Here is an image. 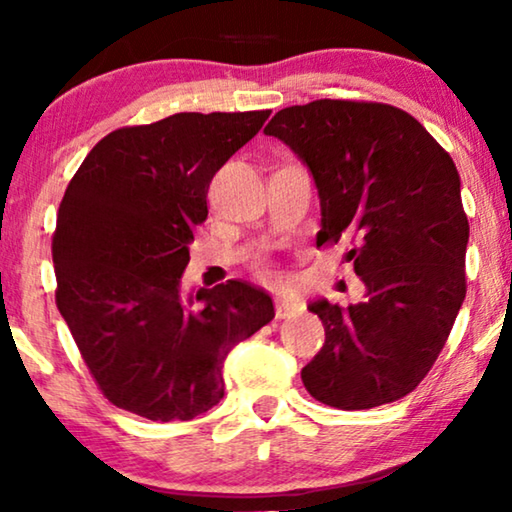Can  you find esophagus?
I'll return each mask as SVG.
<instances>
[{"mask_svg": "<svg viewBox=\"0 0 512 512\" xmlns=\"http://www.w3.org/2000/svg\"><path fill=\"white\" fill-rule=\"evenodd\" d=\"M298 310H300V303H298L296 298L277 296V300H275V314H277V319L291 317V314H296Z\"/></svg>", "mask_w": 512, "mask_h": 512, "instance_id": "34e87169", "label": "esophagus"}]
</instances>
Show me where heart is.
<instances>
[{
	"label": "heart",
	"mask_w": 512,
	"mask_h": 512,
	"mask_svg": "<svg viewBox=\"0 0 512 512\" xmlns=\"http://www.w3.org/2000/svg\"><path fill=\"white\" fill-rule=\"evenodd\" d=\"M263 272H265V275H270V277H272V272H270V270H263Z\"/></svg>",
	"instance_id": "b5f03b06"
}]
</instances>
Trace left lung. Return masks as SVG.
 <instances>
[{
	"instance_id": "left-lung-1",
	"label": "left lung",
	"mask_w": 512,
	"mask_h": 512,
	"mask_svg": "<svg viewBox=\"0 0 512 512\" xmlns=\"http://www.w3.org/2000/svg\"><path fill=\"white\" fill-rule=\"evenodd\" d=\"M310 170L317 244L354 242L347 261L366 300L307 310L326 342L303 368L317 401L340 410L394 403L424 380L466 298L468 219L454 160L422 123L380 102L317 100L265 125Z\"/></svg>"
}]
</instances>
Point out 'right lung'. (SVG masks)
Instances as JSON below:
<instances>
[{
  "label": "right lung",
  "instance_id": "add662e5",
  "mask_svg": "<svg viewBox=\"0 0 512 512\" xmlns=\"http://www.w3.org/2000/svg\"><path fill=\"white\" fill-rule=\"evenodd\" d=\"M268 116L174 114L114 130L69 181L53 235L55 303L116 408L153 422L202 415L223 398L233 347L275 317L268 293L237 279L181 296L209 184Z\"/></svg>",
  "mask_w": 512,
  "mask_h": 512
}]
</instances>
